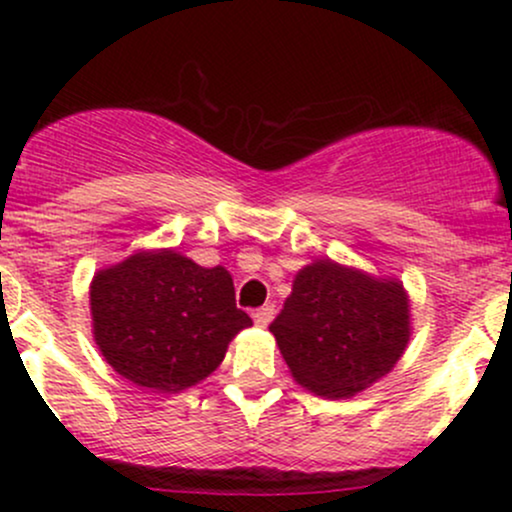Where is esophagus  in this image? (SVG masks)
<instances>
[{"mask_svg": "<svg viewBox=\"0 0 512 512\" xmlns=\"http://www.w3.org/2000/svg\"><path fill=\"white\" fill-rule=\"evenodd\" d=\"M252 317H255V325L257 327H267L269 322H272V317H274V305H264V308L255 310V313H252Z\"/></svg>", "mask_w": 512, "mask_h": 512, "instance_id": "1", "label": "esophagus"}]
</instances>
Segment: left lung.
Returning a JSON list of instances; mask_svg holds the SVG:
<instances>
[{
	"label": "left lung",
	"mask_w": 512,
	"mask_h": 512,
	"mask_svg": "<svg viewBox=\"0 0 512 512\" xmlns=\"http://www.w3.org/2000/svg\"><path fill=\"white\" fill-rule=\"evenodd\" d=\"M293 380L325 399H349L385 378L411 337L404 284L334 260L298 269L269 325Z\"/></svg>",
	"instance_id": "obj_1"
}]
</instances>
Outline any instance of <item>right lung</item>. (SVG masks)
<instances>
[{"instance_id": "add662e5", "label": "right lung", "mask_w": 512, "mask_h": 512, "mask_svg": "<svg viewBox=\"0 0 512 512\" xmlns=\"http://www.w3.org/2000/svg\"><path fill=\"white\" fill-rule=\"evenodd\" d=\"M93 339L129 383L175 392L202 383L252 325L226 267H199L173 248L137 250L91 281Z\"/></svg>"}]
</instances>
